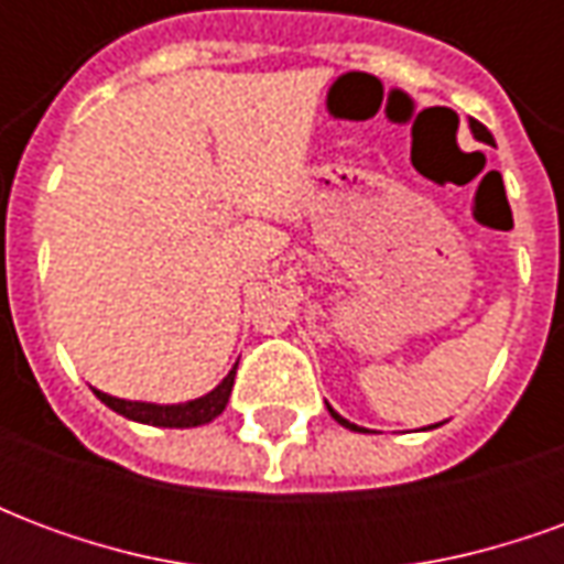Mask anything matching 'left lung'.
I'll return each instance as SVG.
<instances>
[{
	"label": "left lung",
	"mask_w": 564,
	"mask_h": 564,
	"mask_svg": "<svg viewBox=\"0 0 564 564\" xmlns=\"http://www.w3.org/2000/svg\"><path fill=\"white\" fill-rule=\"evenodd\" d=\"M468 127H471L474 139H477V141H486V144H492V135H489V132H486L484 123H477V120H471V123H468ZM326 408H329V404H326ZM329 414L335 416V420H338V423H341L344 429H354V432H359V425L350 423V420H344V416L338 414V411H335V408H329ZM429 429H432V425H429Z\"/></svg>",
	"instance_id": "left-lung-1"
}]
</instances>
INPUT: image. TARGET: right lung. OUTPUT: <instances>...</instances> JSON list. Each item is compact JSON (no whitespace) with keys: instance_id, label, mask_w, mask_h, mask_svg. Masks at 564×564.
<instances>
[{"instance_id":"add662e5","label":"right lung","mask_w":564,"mask_h":564,"mask_svg":"<svg viewBox=\"0 0 564 564\" xmlns=\"http://www.w3.org/2000/svg\"><path fill=\"white\" fill-rule=\"evenodd\" d=\"M235 371H238V362L232 366V371L205 395L198 399H189V402H177V404H156V402H129V399H117V395H108L102 390L96 392V399L102 404H108L111 411H117L120 416H127L132 423H144V425H160V429H193V425H205L210 420L226 411L229 404V395H232V383H235Z\"/></svg>"}]
</instances>
